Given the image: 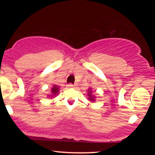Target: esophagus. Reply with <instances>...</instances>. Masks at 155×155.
Instances as JSON below:
<instances>
[{"label": "esophagus", "mask_w": 155, "mask_h": 155, "mask_svg": "<svg viewBox=\"0 0 155 155\" xmlns=\"http://www.w3.org/2000/svg\"><path fill=\"white\" fill-rule=\"evenodd\" d=\"M67 86H68V87H74L76 86V84H73L71 83V84H68Z\"/></svg>", "instance_id": "obj_1"}]
</instances>
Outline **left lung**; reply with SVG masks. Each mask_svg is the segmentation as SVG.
<instances>
[{
	"mask_svg": "<svg viewBox=\"0 0 155 155\" xmlns=\"http://www.w3.org/2000/svg\"><path fill=\"white\" fill-rule=\"evenodd\" d=\"M95 97L94 93L92 92V91H91V90H90L88 91V99L90 101H92V102H94L95 101Z\"/></svg>",
	"mask_w": 155,
	"mask_h": 155,
	"instance_id": "left-lung-1",
	"label": "left lung"
}]
</instances>
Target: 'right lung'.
I'll return each instance as SVG.
<instances>
[{
	"label": "right lung",
	"mask_w": 155,
	"mask_h": 155,
	"mask_svg": "<svg viewBox=\"0 0 155 155\" xmlns=\"http://www.w3.org/2000/svg\"><path fill=\"white\" fill-rule=\"evenodd\" d=\"M59 90H60V89L58 86H54L52 88H51V95L49 96H50L51 97H54V96H56L57 95H58V92H59Z\"/></svg>",
	"instance_id": "obj_1"
}]
</instances>
